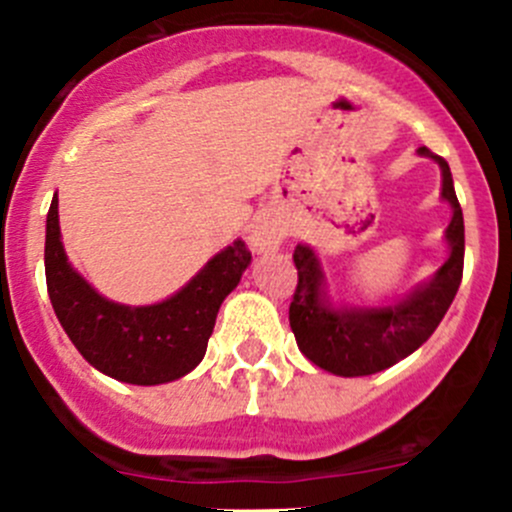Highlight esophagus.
<instances>
[{
	"instance_id": "1",
	"label": "esophagus",
	"mask_w": 512,
	"mask_h": 512,
	"mask_svg": "<svg viewBox=\"0 0 512 512\" xmlns=\"http://www.w3.org/2000/svg\"><path fill=\"white\" fill-rule=\"evenodd\" d=\"M282 242V230L272 223H260L252 230L250 245L255 247L257 252H272L277 250Z\"/></svg>"
}]
</instances>
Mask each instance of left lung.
Masks as SVG:
<instances>
[{
  "label": "left lung",
  "mask_w": 512,
  "mask_h": 512,
  "mask_svg": "<svg viewBox=\"0 0 512 512\" xmlns=\"http://www.w3.org/2000/svg\"><path fill=\"white\" fill-rule=\"evenodd\" d=\"M441 165V195L451 203L453 218L446 230L451 255L431 282L421 285L399 304L379 309H334L324 294V275L317 257L307 245L294 247L297 289L289 304V327L297 339L299 352L319 369L337 376H369L394 366L416 352L441 324L451 307L463 277L466 230L463 210L453 190L451 168L441 156L418 148Z\"/></svg>",
  "instance_id": "8db88e82"
}]
</instances>
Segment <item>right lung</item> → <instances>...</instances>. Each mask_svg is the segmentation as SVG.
I'll use <instances>...</instances> for the list:
<instances>
[{"instance_id": "right-lung-1", "label": "right lung", "mask_w": 512, "mask_h": 512, "mask_svg": "<svg viewBox=\"0 0 512 512\" xmlns=\"http://www.w3.org/2000/svg\"><path fill=\"white\" fill-rule=\"evenodd\" d=\"M250 260L252 252L237 240L170 299L151 307H126L101 297L69 265L56 195L46 215L44 270L51 307L81 356L126 384H165L193 371L208 349L220 304L237 287Z\"/></svg>"}]
</instances>
